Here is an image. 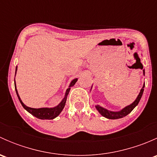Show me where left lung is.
Wrapping results in <instances>:
<instances>
[{
  "mask_svg": "<svg viewBox=\"0 0 157 157\" xmlns=\"http://www.w3.org/2000/svg\"><path fill=\"white\" fill-rule=\"evenodd\" d=\"M141 69H143V67H142ZM144 86L145 84H144L143 87H142L141 90H140V93H139V95L137 96L136 100L134 101L132 104L128 105V106H126L125 108L121 109V110L119 111V112H111V111L107 110V109L102 108V107L99 106V105H96V108L98 110V112H99L102 116L105 117V118H109V119H118V118H123V117L126 116V115H128V114H129L133 109L137 106V104L139 103L140 99H141L142 95H143L144 90Z\"/></svg>",
  "mask_w": 157,
  "mask_h": 157,
  "instance_id": "obj_1",
  "label": "left lung"
}]
</instances>
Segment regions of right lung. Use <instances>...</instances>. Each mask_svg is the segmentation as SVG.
<instances>
[{
  "label": "right lung",
  "mask_w": 157,
  "mask_h": 157,
  "mask_svg": "<svg viewBox=\"0 0 157 157\" xmlns=\"http://www.w3.org/2000/svg\"><path fill=\"white\" fill-rule=\"evenodd\" d=\"M17 67H16V72H15V76H16V73H17ZM77 79H74L71 81V84H70L69 88L67 89V91H66L65 93V96H64V99H62L61 102H60L59 105H58L57 106L54 107V108H41V109H33V108H30V107L26 106V105H24L23 102H22L21 99H20V96L18 94V92H17V88H16V83H15V89H16V93H17V96H18V99L20 100V103L22 104L23 107L28 112H29L30 114H32L33 115H34L35 117L36 118H39V119H53V118H56L58 115H59V114L61 113V111L63 110L64 109V105H65L66 103V100H67V96L68 95L70 90H71V86H74L75 84V83L77 82Z\"/></svg>",
  "instance_id": "add662e5"
}]
</instances>
